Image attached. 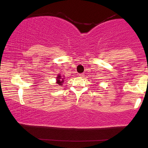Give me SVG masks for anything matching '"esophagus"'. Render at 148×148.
I'll list each match as a JSON object with an SVG mask.
<instances>
[{
	"label": "esophagus",
	"mask_w": 148,
	"mask_h": 148,
	"mask_svg": "<svg viewBox=\"0 0 148 148\" xmlns=\"http://www.w3.org/2000/svg\"><path fill=\"white\" fill-rule=\"evenodd\" d=\"M79 76H80L81 77H83L84 76V73H80V74H79Z\"/></svg>",
	"instance_id": "34e87169"
}]
</instances>
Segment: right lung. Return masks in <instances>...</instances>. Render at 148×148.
Segmentation results:
<instances>
[{
	"mask_svg": "<svg viewBox=\"0 0 148 148\" xmlns=\"http://www.w3.org/2000/svg\"><path fill=\"white\" fill-rule=\"evenodd\" d=\"M64 77H62L60 75H58V77H56V83L60 86H62L64 81Z\"/></svg>",
	"mask_w": 148,
	"mask_h": 148,
	"instance_id": "right-lung-1",
	"label": "right lung"
}]
</instances>
